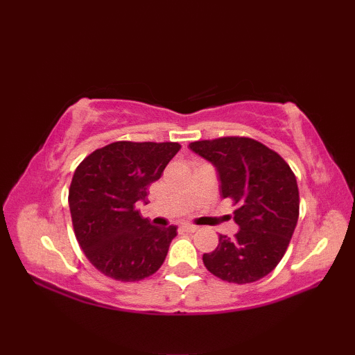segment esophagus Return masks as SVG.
<instances>
[{"instance_id": "esophagus-1", "label": "esophagus", "mask_w": 355, "mask_h": 355, "mask_svg": "<svg viewBox=\"0 0 355 355\" xmlns=\"http://www.w3.org/2000/svg\"><path fill=\"white\" fill-rule=\"evenodd\" d=\"M182 230H183V232H187V233H193V232H197V230H198V227H197V225L183 224V225H182Z\"/></svg>"}]
</instances>
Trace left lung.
Masks as SVG:
<instances>
[{
	"instance_id": "8db88e82",
	"label": "left lung",
	"mask_w": 355,
	"mask_h": 355,
	"mask_svg": "<svg viewBox=\"0 0 355 355\" xmlns=\"http://www.w3.org/2000/svg\"><path fill=\"white\" fill-rule=\"evenodd\" d=\"M189 148L215 166L221 197L238 205L235 238L220 235L218 247L202 254V262L223 281H259L282 259L296 229V177L281 155L248 137L200 140Z\"/></svg>"
}]
</instances>
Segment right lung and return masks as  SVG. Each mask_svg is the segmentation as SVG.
I'll return each mask as SVG.
<instances>
[{"label":"right lung","instance_id":"add662e5","mask_svg":"<svg viewBox=\"0 0 355 355\" xmlns=\"http://www.w3.org/2000/svg\"><path fill=\"white\" fill-rule=\"evenodd\" d=\"M178 143L114 141L84 158L71 180L69 205L74 235L88 261L122 282L149 277L162 267L175 225L157 227L140 215Z\"/></svg>","mask_w":355,"mask_h":355}]
</instances>
